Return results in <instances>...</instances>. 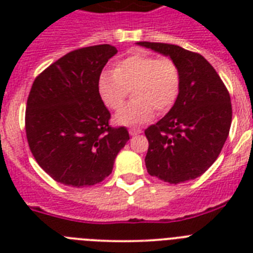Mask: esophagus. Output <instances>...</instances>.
I'll return each instance as SVG.
<instances>
[{"instance_id": "1", "label": "esophagus", "mask_w": 253, "mask_h": 253, "mask_svg": "<svg viewBox=\"0 0 253 253\" xmlns=\"http://www.w3.org/2000/svg\"><path fill=\"white\" fill-rule=\"evenodd\" d=\"M128 132H130V135H132V136H134V135L140 134V132H142V128H139V127H132V128H130V130H128Z\"/></svg>"}]
</instances>
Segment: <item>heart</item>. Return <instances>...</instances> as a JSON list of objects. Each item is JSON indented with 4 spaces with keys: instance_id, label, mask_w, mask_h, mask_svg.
I'll list each match as a JSON object with an SVG mask.
<instances>
[{
    "instance_id": "1",
    "label": "heart",
    "mask_w": 253,
    "mask_h": 253,
    "mask_svg": "<svg viewBox=\"0 0 253 253\" xmlns=\"http://www.w3.org/2000/svg\"><path fill=\"white\" fill-rule=\"evenodd\" d=\"M180 89L176 61L150 53H132L115 64L114 72L105 71L98 79L99 97L110 110H119L134 90V101L115 115L119 125L148 122L155 110L167 113L176 103Z\"/></svg>"
}]
</instances>
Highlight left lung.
<instances>
[{
	"label": "left lung",
	"instance_id": "left-lung-1",
	"mask_svg": "<svg viewBox=\"0 0 253 253\" xmlns=\"http://www.w3.org/2000/svg\"><path fill=\"white\" fill-rule=\"evenodd\" d=\"M176 61L181 73L178 98L168 114L144 130L146 167L151 176L180 184L204 174L219 156L230 132V93L202 55L167 43L139 42Z\"/></svg>",
	"mask_w": 253,
	"mask_h": 253
}]
</instances>
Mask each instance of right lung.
I'll list each match as a JSON object with an SVG mask.
<instances>
[{
	"mask_svg": "<svg viewBox=\"0 0 253 253\" xmlns=\"http://www.w3.org/2000/svg\"><path fill=\"white\" fill-rule=\"evenodd\" d=\"M117 48L90 45L71 51L34 80L25 128L30 151L60 184L84 188L105 180L130 139L126 127L110 126L98 79Z\"/></svg>",
	"mask_w": 253,
	"mask_h": 253,
	"instance_id": "add662e5",
	"label": "right lung"
}]
</instances>
